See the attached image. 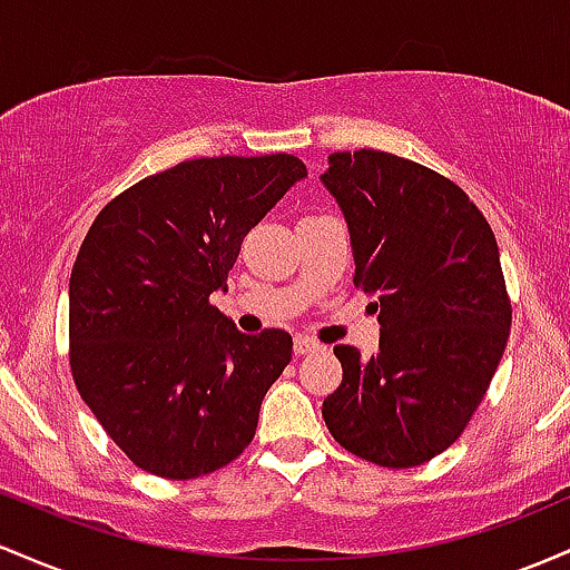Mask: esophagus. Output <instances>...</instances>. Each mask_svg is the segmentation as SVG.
Masks as SVG:
<instances>
[{
  "mask_svg": "<svg viewBox=\"0 0 570 570\" xmlns=\"http://www.w3.org/2000/svg\"><path fill=\"white\" fill-rule=\"evenodd\" d=\"M293 350H296V355H306V353H315L320 350V342L309 336H296V342H293Z\"/></svg>",
  "mask_w": 570,
  "mask_h": 570,
  "instance_id": "34e87169",
  "label": "esophagus"
}]
</instances>
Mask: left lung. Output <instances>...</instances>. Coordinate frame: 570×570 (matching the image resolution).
<instances>
[{"label": "left lung", "instance_id": "left-lung-1", "mask_svg": "<svg viewBox=\"0 0 570 570\" xmlns=\"http://www.w3.org/2000/svg\"><path fill=\"white\" fill-rule=\"evenodd\" d=\"M350 228L355 285L380 312V353L336 344L331 436L385 469L455 444L509 338L501 255L476 204L439 171L382 150L331 153L320 175Z\"/></svg>", "mask_w": 570, "mask_h": 570}]
</instances>
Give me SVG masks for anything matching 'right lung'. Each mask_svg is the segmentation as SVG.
<instances>
[{"label": "right lung", "mask_w": 570, "mask_h": 570, "mask_svg": "<svg viewBox=\"0 0 570 570\" xmlns=\"http://www.w3.org/2000/svg\"><path fill=\"white\" fill-rule=\"evenodd\" d=\"M296 156H220L145 177L96 215L69 277V366L134 465L196 479L245 452L291 363L287 331L242 334L217 306L242 239L304 180Z\"/></svg>", "instance_id": "1"}]
</instances>
